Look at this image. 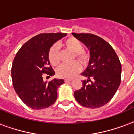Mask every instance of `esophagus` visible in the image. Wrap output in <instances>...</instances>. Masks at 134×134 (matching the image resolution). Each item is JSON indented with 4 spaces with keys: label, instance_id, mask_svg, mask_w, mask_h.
Here are the masks:
<instances>
[{
    "label": "esophagus",
    "instance_id": "1",
    "mask_svg": "<svg viewBox=\"0 0 134 134\" xmlns=\"http://www.w3.org/2000/svg\"><path fill=\"white\" fill-rule=\"evenodd\" d=\"M72 81L71 79H65V83H67V82H70V81Z\"/></svg>",
    "mask_w": 134,
    "mask_h": 134
}]
</instances>
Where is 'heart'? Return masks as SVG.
<instances>
[{"label":"heart","instance_id":"b5f03b06","mask_svg":"<svg viewBox=\"0 0 134 134\" xmlns=\"http://www.w3.org/2000/svg\"><path fill=\"white\" fill-rule=\"evenodd\" d=\"M62 46L67 50L74 53V58L81 63L82 65L86 66L90 60V55L88 52L83 49V44L78 39L71 37L65 40ZM48 60L51 64L56 66L60 63V58L58 49L55 45L51 46L48 52ZM81 70V65L78 62L71 63H65L61 65L57 69V74L58 76L64 79H71Z\"/></svg>","mask_w":134,"mask_h":134}]
</instances>
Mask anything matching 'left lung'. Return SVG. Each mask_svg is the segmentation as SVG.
Here are the masks:
<instances>
[{
  "instance_id": "8db88e82",
  "label": "left lung",
  "mask_w": 134,
  "mask_h": 134,
  "mask_svg": "<svg viewBox=\"0 0 134 134\" xmlns=\"http://www.w3.org/2000/svg\"><path fill=\"white\" fill-rule=\"evenodd\" d=\"M72 35L87 46L90 54L88 67L81 74L88 80L82 81L74 97L84 107L99 108L110 102L120 86V61L112 46L99 37L90 33Z\"/></svg>"
}]
</instances>
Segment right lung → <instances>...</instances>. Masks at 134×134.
I'll use <instances>...</instances> for the list:
<instances>
[{
	"instance_id": "1",
	"label": "right lung",
	"mask_w": 134,
	"mask_h": 134,
	"mask_svg": "<svg viewBox=\"0 0 134 134\" xmlns=\"http://www.w3.org/2000/svg\"><path fill=\"white\" fill-rule=\"evenodd\" d=\"M66 33H42L26 42L16 55L11 69L14 90L22 102L32 109H43L54 104L57 90L63 79H54L48 83L42 74L53 76L48 52L51 47Z\"/></svg>"
}]
</instances>
